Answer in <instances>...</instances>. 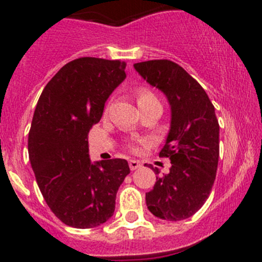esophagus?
I'll return each instance as SVG.
<instances>
[{
    "mask_svg": "<svg viewBox=\"0 0 262 262\" xmlns=\"http://www.w3.org/2000/svg\"><path fill=\"white\" fill-rule=\"evenodd\" d=\"M141 166H142V163L139 162V161H137V160H130V161H129V167H130L132 171L138 170V168L141 167Z\"/></svg>",
    "mask_w": 262,
    "mask_h": 262,
    "instance_id": "34e87169",
    "label": "esophagus"
}]
</instances>
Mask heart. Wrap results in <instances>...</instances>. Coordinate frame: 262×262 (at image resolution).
I'll use <instances>...</instances> for the list:
<instances>
[{"instance_id":"heart-1","label":"heart","mask_w":262,"mask_h":262,"mask_svg":"<svg viewBox=\"0 0 262 262\" xmlns=\"http://www.w3.org/2000/svg\"><path fill=\"white\" fill-rule=\"evenodd\" d=\"M137 100H138V105H143V104H147V102H152V101H158L157 97H156L155 95L147 89L139 90Z\"/></svg>"}]
</instances>
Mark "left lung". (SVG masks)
Here are the masks:
<instances>
[{
  "instance_id": "8db88e82",
  "label": "left lung",
  "mask_w": 262,
  "mask_h": 262,
  "mask_svg": "<svg viewBox=\"0 0 262 262\" xmlns=\"http://www.w3.org/2000/svg\"><path fill=\"white\" fill-rule=\"evenodd\" d=\"M150 86L163 92L171 107L170 130L160 157L171 161L170 172L146 192L148 210L165 221L194 215L209 196L219 158V124L207 92L184 68L167 59L134 64ZM153 170V167H152ZM158 173L157 168H155Z\"/></svg>"
}]
</instances>
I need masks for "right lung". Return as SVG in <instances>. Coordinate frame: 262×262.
<instances>
[{
    "label": "right lung",
    "instance_id": "right-lung-1",
    "mask_svg": "<svg viewBox=\"0 0 262 262\" xmlns=\"http://www.w3.org/2000/svg\"><path fill=\"white\" fill-rule=\"evenodd\" d=\"M125 67L120 60L78 58L55 73L36 104L29 160L50 210L70 227L94 228L109 221L130 172L121 158L92 163L87 141L106 100L125 80Z\"/></svg>",
    "mask_w": 262,
    "mask_h": 262
}]
</instances>
